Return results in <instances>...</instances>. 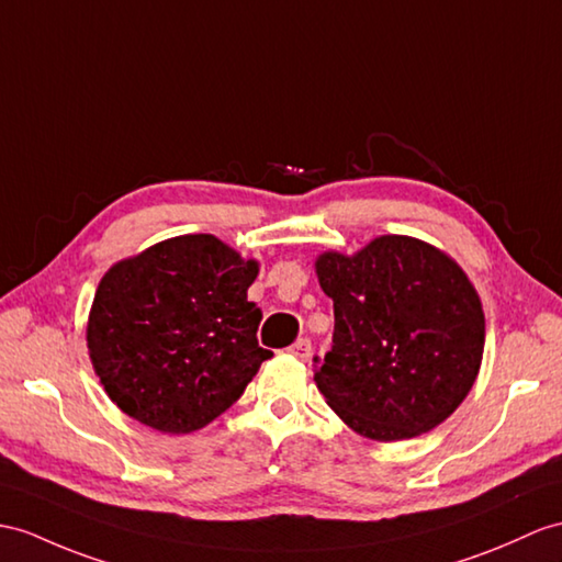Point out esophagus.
<instances>
[{
	"instance_id": "obj_1",
	"label": "esophagus",
	"mask_w": 562,
	"mask_h": 562,
	"mask_svg": "<svg viewBox=\"0 0 562 562\" xmlns=\"http://www.w3.org/2000/svg\"><path fill=\"white\" fill-rule=\"evenodd\" d=\"M289 352L295 355L297 360H307L310 355H312V344H310L307 338H300V340H295V344L289 348Z\"/></svg>"
}]
</instances>
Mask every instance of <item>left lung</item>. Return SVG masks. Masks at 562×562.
Here are the masks:
<instances>
[{
	"instance_id": "8db88e82",
	"label": "left lung",
	"mask_w": 562,
	"mask_h": 562,
	"mask_svg": "<svg viewBox=\"0 0 562 562\" xmlns=\"http://www.w3.org/2000/svg\"><path fill=\"white\" fill-rule=\"evenodd\" d=\"M334 300V346L314 358L328 407L372 441L415 439L468 398L482 367L484 310L453 257L409 236H379L314 262Z\"/></svg>"
}]
</instances>
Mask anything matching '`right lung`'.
<instances>
[{
    "label": "right lung",
    "instance_id": "obj_1",
    "mask_svg": "<svg viewBox=\"0 0 562 562\" xmlns=\"http://www.w3.org/2000/svg\"><path fill=\"white\" fill-rule=\"evenodd\" d=\"M259 265L210 234L176 236L109 269L88 350L112 403L161 434H190L234 405L271 350L248 300Z\"/></svg>",
    "mask_w": 562,
    "mask_h": 562
}]
</instances>
